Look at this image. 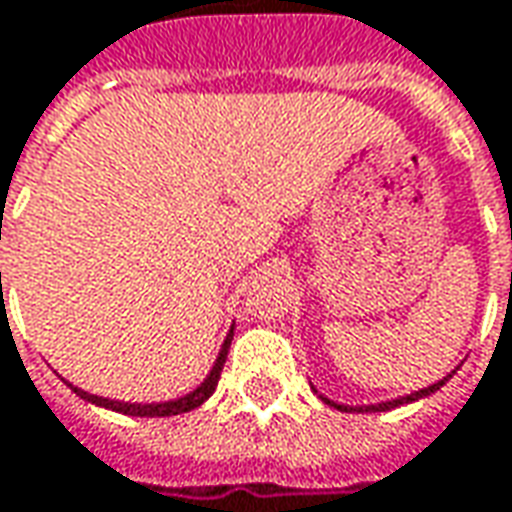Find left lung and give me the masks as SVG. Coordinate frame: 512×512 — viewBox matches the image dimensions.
Segmentation results:
<instances>
[{"label": "left lung", "mask_w": 512, "mask_h": 512, "mask_svg": "<svg viewBox=\"0 0 512 512\" xmlns=\"http://www.w3.org/2000/svg\"><path fill=\"white\" fill-rule=\"evenodd\" d=\"M451 375H454V372H451ZM451 375H448V377H451ZM448 377H445V380H448ZM445 380H440V383H434V386H428V389H420V392L406 394V397H397V400H389V403H377V406H360V408H355V411H389V408L403 406V403H414V400H420V397H428V394L437 392L440 386H445ZM321 400H324L327 406L338 408V411H352V408H349V406H341V403H332L329 397H321Z\"/></svg>", "instance_id": "left-lung-1"}]
</instances>
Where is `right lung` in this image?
<instances>
[{"instance_id": "right-lung-1", "label": "right lung", "mask_w": 512, "mask_h": 512, "mask_svg": "<svg viewBox=\"0 0 512 512\" xmlns=\"http://www.w3.org/2000/svg\"><path fill=\"white\" fill-rule=\"evenodd\" d=\"M231 338H233V329L228 332V338H225L222 349H219V358H216L211 375L205 377V380H202L200 386H197L191 394L177 397V400H168V403H120V400H109V397H98V394L81 392V389H75V386H70V389L78 394L81 400H87V403L112 408V411H120V414H132V417H171V414H185V411H191V408L202 406V403L214 394L216 383H219V375H222V366H225V358H228Z\"/></svg>"}]
</instances>
